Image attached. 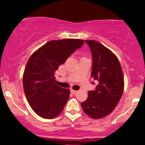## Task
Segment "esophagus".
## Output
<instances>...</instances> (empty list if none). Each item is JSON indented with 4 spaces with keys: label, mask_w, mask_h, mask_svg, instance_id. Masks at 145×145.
<instances>
[{
    "label": "esophagus",
    "mask_w": 145,
    "mask_h": 145,
    "mask_svg": "<svg viewBox=\"0 0 145 145\" xmlns=\"http://www.w3.org/2000/svg\"><path fill=\"white\" fill-rule=\"evenodd\" d=\"M71 93L72 94H76L78 93L77 91H75V90H73V89H71Z\"/></svg>",
    "instance_id": "esophagus-1"
}]
</instances>
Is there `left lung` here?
Segmentation results:
<instances>
[{
	"label": "left lung",
	"instance_id": "8db88e82",
	"mask_svg": "<svg viewBox=\"0 0 145 145\" xmlns=\"http://www.w3.org/2000/svg\"><path fill=\"white\" fill-rule=\"evenodd\" d=\"M92 54L91 77L97 82L94 91L81 106L93 119H101L114 110L124 89V77L117 57L108 48L95 40H85ZM95 84L94 82H92Z\"/></svg>",
	"mask_w": 145,
	"mask_h": 145
}]
</instances>
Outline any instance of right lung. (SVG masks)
<instances>
[{"instance_id":"obj_1","label":"right lung","mask_w":145,"mask_h":145,"mask_svg":"<svg viewBox=\"0 0 145 145\" xmlns=\"http://www.w3.org/2000/svg\"><path fill=\"white\" fill-rule=\"evenodd\" d=\"M83 44L84 40L78 39L50 41L28 61L22 79L24 93L31 107L41 117L53 119L62 112L70 91L56 84L54 73Z\"/></svg>"}]
</instances>
